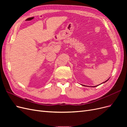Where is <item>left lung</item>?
I'll return each mask as SVG.
<instances>
[{
  "label": "left lung",
  "mask_w": 127,
  "mask_h": 127,
  "mask_svg": "<svg viewBox=\"0 0 127 127\" xmlns=\"http://www.w3.org/2000/svg\"><path fill=\"white\" fill-rule=\"evenodd\" d=\"M109 79H107V80H106V81H105V82H103V83H105V82H107V80H108Z\"/></svg>",
  "instance_id": "obj_1"
}]
</instances>
